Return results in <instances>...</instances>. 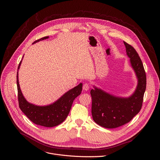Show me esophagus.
Returning a JSON list of instances; mask_svg holds the SVG:
<instances>
[{"mask_svg":"<svg viewBox=\"0 0 160 160\" xmlns=\"http://www.w3.org/2000/svg\"><path fill=\"white\" fill-rule=\"evenodd\" d=\"M89 89V85L88 83H85L83 85V90L85 91H88Z\"/></svg>","mask_w":160,"mask_h":160,"instance_id":"obj_1","label":"esophagus"}]
</instances>
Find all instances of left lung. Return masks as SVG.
Returning a JSON list of instances; mask_svg holds the SVG:
<instances>
[{
	"label": "left lung",
	"instance_id": "obj_1",
	"mask_svg": "<svg viewBox=\"0 0 160 160\" xmlns=\"http://www.w3.org/2000/svg\"><path fill=\"white\" fill-rule=\"evenodd\" d=\"M130 64L137 78L134 92L129 97L111 94L95 85L91 91L92 115L94 122L105 128L121 126L132 120L140 112L146 89V75L140 58L135 48L124 42Z\"/></svg>",
	"mask_w": 160,
	"mask_h": 160
}]
</instances>
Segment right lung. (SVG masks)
<instances>
[{"instance_id":"1","label":"right lung","mask_w":160,"mask_h":160,"mask_svg":"<svg viewBox=\"0 0 160 160\" xmlns=\"http://www.w3.org/2000/svg\"><path fill=\"white\" fill-rule=\"evenodd\" d=\"M48 38H49V36L43 37L35 41L32 44ZM22 61V59L19 64L17 76L20 108L27 117L36 124L52 128L61 124L68 117L74 99L81 94L82 83H80L74 88L69 90L52 104L45 106L36 105L28 102L20 89L18 81V70L20 68Z\"/></svg>"}]
</instances>
